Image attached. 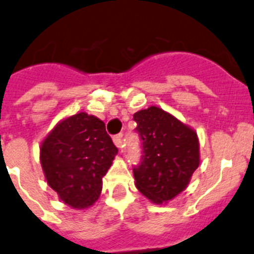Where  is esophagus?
<instances>
[{
	"label": "esophagus",
	"instance_id": "esophagus-1",
	"mask_svg": "<svg viewBox=\"0 0 254 254\" xmlns=\"http://www.w3.org/2000/svg\"><path fill=\"white\" fill-rule=\"evenodd\" d=\"M113 141H114V144L118 146V148L122 149L123 146H124V141H123V134L115 135V136L113 138Z\"/></svg>",
	"mask_w": 254,
	"mask_h": 254
}]
</instances>
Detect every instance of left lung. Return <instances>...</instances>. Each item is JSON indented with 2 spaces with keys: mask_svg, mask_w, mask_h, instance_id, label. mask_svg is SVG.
<instances>
[{
  "mask_svg": "<svg viewBox=\"0 0 254 254\" xmlns=\"http://www.w3.org/2000/svg\"><path fill=\"white\" fill-rule=\"evenodd\" d=\"M141 140V162L132 168L143 195L163 204L183 191L199 167L196 132L156 106L134 114Z\"/></svg>",
  "mask_w": 254,
  "mask_h": 254,
  "instance_id": "obj_1",
  "label": "left lung"
}]
</instances>
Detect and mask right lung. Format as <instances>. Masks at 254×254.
<instances>
[{
	"instance_id": "right-lung-1",
	"label": "right lung",
	"mask_w": 254,
	"mask_h": 254,
	"mask_svg": "<svg viewBox=\"0 0 254 254\" xmlns=\"http://www.w3.org/2000/svg\"><path fill=\"white\" fill-rule=\"evenodd\" d=\"M118 148L100 119L79 113L59 123L42 141L40 160L51 187L72 208L90 207L98 200L103 177Z\"/></svg>"
}]
</instances>
